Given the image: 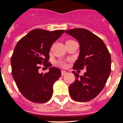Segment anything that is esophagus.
<instances>
[{
  "label": "esophagus",
  "mask_w": 123,
  "mask_h": 123,
  "mask_svg": "<svg viewBox=\"0 0 123 123\" xmlns=\"http://www.w3.org/2000/svg\"><path fill=\"white\" fill-rule=\"evenodd\" d=\"M66 74H67L66 71H61L62 76H64V75H66Z\"/></svg>",
  "instance_id": "obj_1"
}]
</instances>
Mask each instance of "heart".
<instances>
[{"mask_svg":"<svg viewBox=\"0 0 123 123\" xmlns=\"http://www.w3.org/2000/svg\"><path fill=\"white\" fill-rule=\"evenodd\" d=\"M57 64L59 65L60 66L62 67V68H66L68 66V62L64 60H59L57 61Z\"/></svg>","mask_w":123,"mask_h":123,"instance_id":"b5f03b06","label":"heart"}]
</instances>
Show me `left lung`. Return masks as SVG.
Listing matches in <instances>:
<instances>
[{"label":"left lung","instance_id":"left-lung-1","mask_svg":"<svg viewBox=\"0 0 123 123\" xmlns=\"http://www.w3.org/2000/svg\"><path fill=\"white\" fill-rule=\"evenodd\" d=\"M76 39L80 44V53L74 63V70H87L80 76L73 71L76 80L69 87L70 96L78 102H87L101 92L111 73V58L101 39L85 29L65 31Z\"/></svg>","mask_w":123,"mask_h":123}]
</instances>
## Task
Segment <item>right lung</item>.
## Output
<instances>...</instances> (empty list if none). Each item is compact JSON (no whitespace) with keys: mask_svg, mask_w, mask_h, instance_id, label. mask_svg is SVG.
Segmentation results:
<instances>
[{"mask_svg":"<svg viewBox=\"0 0 123 123\" xmlns=\"http://www.w3.org/2000/svg\"><path fill=\"white\" fill-rule=\"evenodd\" d=\"M64 31L32 30L14 48L11 60L12 76L22 94L31 101L44 103L52 97L53 84L61 76V70L52 67L48 73L39 74V69L41 64L51 66L49 62L50 47Z\"/></svg>","mask_w":123,"mask_h":123,"instance_id":"add662e5","label":"right lung"}]
</instances>
